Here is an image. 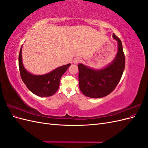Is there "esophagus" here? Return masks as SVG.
I'll return each instance as SVG.
<instances>
[{"mask_svg":"<svg viewBox=\"0 0 148 148\" xmlns=\"http://www.w3.org/2000/svg\"><path fill=\"white\" fill-rule=\"evenodd\" d=\"M80 62H81V59H80L78 57L75 58V59H74V60H73V63L76 64H79Z\"/></svg>","mask_w":148,"mask_h":148,"instance_id":"1","label":"esophagus"}]
</instances>
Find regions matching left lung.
Returning <instances> with one entry per match:
<instances>
[{"instance_id": "8db88e82", "label": "left lung", "mask_w": 148, "mask_h": 148, "mask_svg": "<svg viewBox=\"0 0 148 148\" xmlns=\"http://www.w3.org/2000/svg\"><path fill=\"white\" fill-rule=\"evenodd\" d=\"M113 38L118 42V52L115 59L106 68L94 70L79 64V89L84 95L92 98L106 96L117 86L125 69V57L120 39L114 33Z\"/></svg>"}]
</instances>
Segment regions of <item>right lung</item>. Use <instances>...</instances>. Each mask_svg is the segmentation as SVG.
<instances>
[{"mask_svg":"<svg viewBox=\"0 0 148 148\" xmlns=\"http://www.w3.org/2000/svg\"><path fill=\"white\" fill-rule=\"evenodd\" d=\"M21 47L18 65L21 78L25 85L34 95L41 97L51 96L57 92L59 87L62 76L70 66V64L61 66L51 72L43 75H34L26 71L22 63Z\"/></svg>","mask_w":148,"mask_h":148,"instance_id":"add662e5","label":"right lung"}]
</instances>
